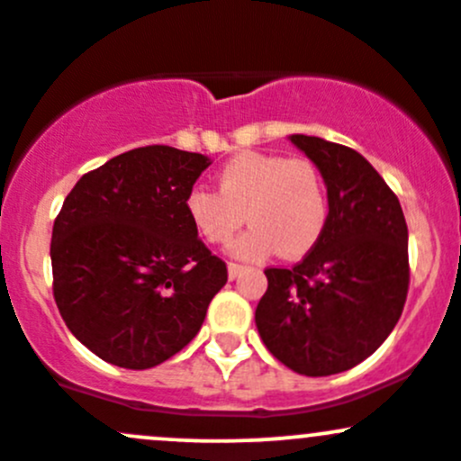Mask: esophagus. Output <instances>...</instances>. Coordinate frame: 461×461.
<instances>
[{
	"instance_id": "1",
	"label": "esophagus",
	"mask_w": 461,
	"mask_h": 461,
	"mask_svg": "<svg viewBox=\"0 0 461 461\" xmlns=\"http://www.w3.org/2000/svg\"><path fill=\"white\" fill-rule=\"evenodd\" d=\"M241 270H244V266H241V264H235V261H230V264H229V276H230V279H237V276L241 275Z\"/></svg>"
}]
</instances>
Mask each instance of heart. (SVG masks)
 I'll list each match as a JSON object with an SVG mask.
<instances>
[{
    "instance_id": "obj_1",
    "label": "heart",
    "mask_w": 461,
    "mask_h": 461,
    "mask_svg": "<svg viewBox=\"0 0 461 461\" xmlns=\"http://www.w3.org/2000/svg\"><path fill=\"white\" fill-rule=\"evenodd\" d=\"M215 182L217 191L193 186L186 193V217L202 240L220 246L246 215L252 226L230 249L241 259H264L275 250L290 259L301 257L328 226V186L303 158L241 151L217 171Z\"/></svg>"
}]
</instances>
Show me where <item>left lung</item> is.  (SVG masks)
Returning <instances> with one entry per match:
<instances>
[{"label": "left lung", "instance_id": "8db88e82", "mask_svg": "<svg viewBox=\"0 0 461 461\" xmlns=\"http://www.w3.org/2000/svg\"><path fill=\"white\" fill-rule=\"evenodd\" d=\"M290 140L323 176L330 217L303 261L266 270L255 323L285 367L331 375L369 358L402 314L407 221L395 193L358 151L303 133Z\"/></svg>", "mask_w": 461, "mask_h": 461}]
</instances>
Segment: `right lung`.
<instances>
[{
  "label": "right lung",
  "mask_w": 461,
  "mask_h": 461,
  "mask_svg": "<svg viewBox=\"0 0 461 461\" xmlns=\"http://www.w3.org/2000/svg\"><path fill=\"white\" fill-rule=\"evenodd\" d=\"M211 160L138 147L81 177L52 229V290L68 330L105 363L149 369L195 339L226 264L185 197Z\"/></svg>",
  "instance_id": "obj_1"
}]
</instances>
